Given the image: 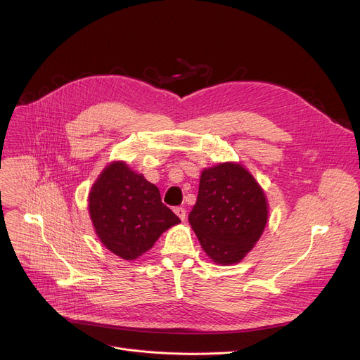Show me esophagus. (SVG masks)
Wrapping results in <instances>:
<instances>
[{"instance_id": "esophagus-1", "label": "esophagus", "mask_w": 360, "mask_h": 360, "mask_svg": "<svg viewBox=\"0 0 360 360\" xmlns=\"http://www.w3.org/2000/svg\"><path fill=\"white\" fill-rule=\"evenodd\" d=\"M174 212H175V214L184 221L185 220V216H186V212H185V209H182V207H175L174 209Z\"/></svg>"}]
</instances>
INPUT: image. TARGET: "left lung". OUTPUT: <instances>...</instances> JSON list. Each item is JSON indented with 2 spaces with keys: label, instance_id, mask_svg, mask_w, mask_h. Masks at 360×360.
Instances as JSON below:
<instances>
[{
  "label": "left lung",
  "instance_id": "1",
  "mask_svg": "<svg viewBox=\"0 0 360 360\" xmlns=\"http://www.w3.org/2000/svg\"><path fill=\"white\" fill-rule=\"evenodd\" d=\"M267 220L266 193L247 167L224 162L202 170L188 221L214 264L231 266L243 259L259 240Z\"/></svg>",
  "mask_w": 360,
  "mask_h": 360
}]
</instances>
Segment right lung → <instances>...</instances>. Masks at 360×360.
Masks as SVG:
<instances>
[{
  "label": "right lung",
  "mask_w": 360,
  "mask_h": 360,
  "mask_svg": "<svg viewBox=\"0 0 360 360\" xmlns=\"http://www.w3.org/2000/svg\"><path fill=\"white\" fill-rule=\"evenodd\" d=\"M89 214L103 247L127 261L141 257L181 223L162 202L159 188L122 160L110 162L91 185Z\"/></svg>",
  "instance_id": "1"
}]
</instances>
